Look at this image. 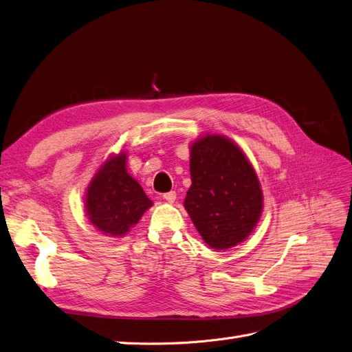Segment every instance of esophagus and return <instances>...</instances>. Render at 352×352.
<instances>
[{
  "label": "esophagus",
  "instance_id": "esophagus-1",
  "mask_svg": "<svg viewBox=\"0 0 352 352\" xmlns=\"http://www.w3.org/2000/svg\"><path fill=\"white\" fill-rule=\"evenodd\" d=\"M164 199L166 200L168 204H174V200L177 199V193L175 192H168L164 195Z\"/></svg>",
  "mask_w": 352,
  "mask_h": 352
}]
</instances>
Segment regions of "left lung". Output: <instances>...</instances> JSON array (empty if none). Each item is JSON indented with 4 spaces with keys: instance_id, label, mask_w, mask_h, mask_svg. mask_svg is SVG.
Returning <instances> with one entry per match:
<instances>
[{
    "instance_id": "left-lung-1",
    "label": "left lung",
    "mask_w": 352,
    "mask_h": 352,
    "mask_svg": "<svg viewBox=\"0 0 352 352\" xmlns=\"http://www.w3.org/2000/svg\"><path fill=\"white\" fill-rule=\"evenodd\" d=\"M190 186L184 208L205 243L232 249L256 228L264 195L252 164L237 143L205 134L190 143Z\"/></svg>"
}]
</instances>
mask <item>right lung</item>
Masks as SVG:
<instances>
[{"mask_svg":"<svg viewBox=\"0 0 352 352\" xmlns=\"http://www.w3.org/2000/svg\"><path fill=\"white\" fill-rule=\"evenodd\" d=\"M126 150L109 155L88 183L84 206L97 232L109 237H124L153 202L126 169Z\"/></svg>","mask_w":352,"mask_h":352,"instance_id":"1","label":"right lung"}]
</instances>
